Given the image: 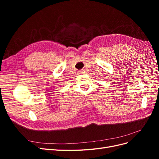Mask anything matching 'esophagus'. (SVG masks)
Segmentation results:
<instances>
[{
    "instance_id": "esophagus-1",
    "label": "esophagus",
    "mask_w": 159,
    "mask_h": 159,
    "mask_svg": "<svg viewBox=\"0 0 159 159\" xmlns=\"http://www.w3.org/2000/svg\"><path fill=\"white\" fill-rule=\"evenodd\" d=\"M84 73H85V72H84V70H81V71H80L78 72L79 74H84Z\"/></svg>"
}]
</instances>
